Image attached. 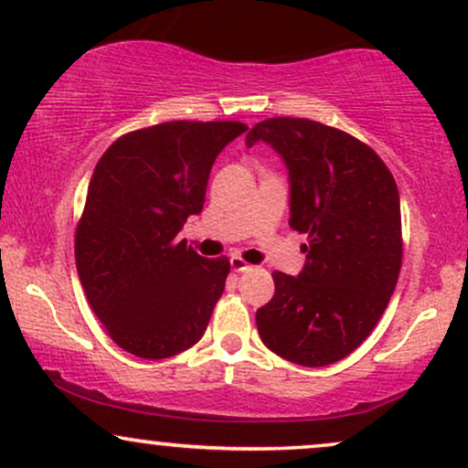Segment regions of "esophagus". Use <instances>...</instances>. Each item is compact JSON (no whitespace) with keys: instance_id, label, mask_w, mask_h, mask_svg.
<instances>
[{"instance_id":"obj_1","label":"esophagus","mask_w":468,"mask_h":468,"mask_svg":"<svg viewBox=\"0 0 468 468\" xmlns=\"http://www.w3.org/2000/svg\"><path fill=\"white\" fill-rule=\"evenodd\" d=\"M230 268H233L235 272H244V271H250V264H249V261L241 260L239 255H233V257H230Z\"/></svg>"}]
</instances>
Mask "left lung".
I'll return each instance as SVG.
<instances>
[{
    "instance_id": "1",
    "label": "left lung",
    "mask_w": 468,
    "mask_h": 468,
    "mask_svg": "<svg viewBox=\"0 0 468 468\" xmlns=\"http://www.w3.org/2000/svg\"><path fill=\"white\" fill-rule=\"evenodd\" d=\"M271 144L290 176V229L308 235L299 277L272 272L255 321L268 350L303 367L352 354L388 308L402 266L400 197L369 144L308 118L277 116L246 136Z\"/></svg>"
}]
</instances>
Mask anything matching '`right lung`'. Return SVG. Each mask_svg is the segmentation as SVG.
Masks as SVG:
<instances>
[{
	"label": "right lung",
	"mask_w": 468,
	"mask_h": 468,
	"mask_svg": "<svg viewBox=\"0 0 468 468\" xmlns=\"http://www.w3.org/2000/svg\"><path fill=\"white\" fill-rule=\"evenodd\" d=\"M249 127L169 121L107 147L74 235L80 286L118 347L169 358L200 341L230 271L197 255L178 230L204 207L218 154Z\"/></svg>",
	"instance_id": "add662e5"
}]
</instances>
